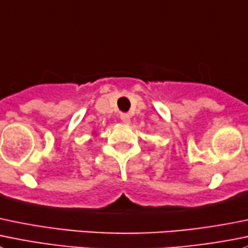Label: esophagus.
Here are the masks:
<instances>
[{
    "mask_svg": "<svg viewBox=\"0 0 248 248\" xmlns=\"http://www.w3.org/2000/svg\"><path fill=\"white\" fill-rule=\"evenodd\" d=\"M120 119H121V121L124 122V124H129V122H131V117H129L128 114H121L120 115Z\"/></svg>",
    "mask_w": 248,
    "mask_h": 248,
    "instance_id": "esophagus-1",
    "label": "esophagus"
}]
</instances>
